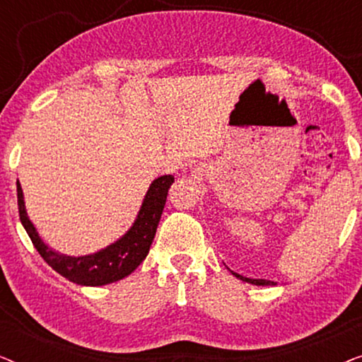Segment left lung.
Returning a JSON list of instances; mask_svg holds the SVG:
<instances>
[{
    "label": "left lung",
    "instance_id": "left-lung-1",
    "mask_svg": "<svg viewBox=\"0 0 362 362\" xmlns=\"http://www.w3.org/2000/svg\"><path fill=\"white\" fill-rule=\"evenodd\" d=\"M232 275H235L237 279H240L242 281H247V284H252V285H275L274 281L270 280H264V279H247V276H242L239 274H235V272H232Z\"/></svg>",
    "mask_w": 362,
    "mask_h": 362
}]
</instances>
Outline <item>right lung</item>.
<instances>
[{"label": "right lung", "mask_w": 362, "mask_h": 362, "mask_svg": "<svg viewBox=\"0 0 362 362\" xmlns=\"http://www.w3.org/2000/svg\"><path fill=\"white\" fill-rule=\"evenodd\" d=\"M175 182L171 175L160 176L151 182L143 204L140 207L135 222L125 235H122L117 242H113L105 249L95 252L90 255L71 257L59 254L52 250L46 242L41 239L39 232L31 221H29L26 206H24V196L19 181L18 187V209L21 224L26 229L28 235L31 237L33 245L36 247L39 255L52 267L57 274L66 276L67 280L83 286H102L113 284L125 279L146 259L150 252L151 242L155 239L158 222L161 219L163 209L168 196V189Z\"/></svg>", "instance_id": "right-lung-1"}]
</instances>
